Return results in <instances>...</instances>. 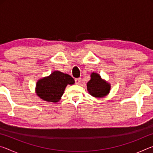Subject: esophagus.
Segmentation results:
<instances>
[{"instance_id":"34e87169","label":"esophagus","mask_w":153,"mask_h":153,"mask_svg":"<svg viewBox=\"0 0 153 153\" xmlns=\"http://www.w3.org/2000/svg\"><path fill=\"white\" fill-rule=\"evenodd\" d=\"M75 82H76V84H79L80 82H81V78H76L75 79Z\"/></svg>"}]
</instances>
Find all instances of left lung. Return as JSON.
<instances>
[{"label":"left lung","mask_w":153,"mask_h":153,"mask_svg":"<svg viewBox=\"0 0 153 153\" xmlns=\"http://www.w3.org/2000/svg\"><path fill=\"white\" fill-rule=\"evenodd\" d=\"M90 77L91 79L87 83V90L90 95L96 98H102L109 93L110 84L102 79L99 74L93 72Z\"/></svg>","instance_id":"obj_1"}]
</instances>
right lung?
I'll return each mask as SVG.
<instances>
[{"label":"right lung","instance_id":"right-lung-1","mask_svg":"<svg viewBox=\"0 0 153 153\" xmlns=\"http://www.w3.org/2000/svg\"><path fill=\"white\" fill-rule=\"evenodd\" d=\"M75 83L69 75L55 71L50 76L40 79L36 83V93L45 101L57 102L60 100L67 85Z\"/></svg>","mask_w":153,"mask_h":153}]
</instances>
